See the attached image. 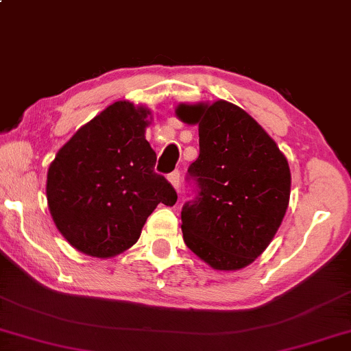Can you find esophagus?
Masks as SVG:
<instances>
[{"label":"esophagus","mask_w":351,"mask_h":351,"mask_svg":"<svg viewBox=\"0 0 351 351\" xmlns=\"http://www.w3.org/2000/svg\"><path fill=\"white\" fill-rule=\"evenodd\" d=\"M180 178H181L180 171H171L170 175H168V181H170L173 188H176V189L180 188Z\"/></svg>","instance_id":"1"}]
</instances>
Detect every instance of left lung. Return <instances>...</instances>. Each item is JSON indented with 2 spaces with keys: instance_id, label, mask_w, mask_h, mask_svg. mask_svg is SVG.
<instances>
[{
  "instance_id": "1",
  "label": "left lung",
  "mask_w": 351,
  "mask_h": 351,
  "mask_svg": "<svg viewBox=\"0 0 351 351\" xmlns=\"http://www.w3.org/2000/svg\"><path fill=\"white\" fill-rule=\"evenodd\" d=\"M180 120L199 125L197 186L181 210L186 245L219 271L255 261L273 241L291 197V168L273 138L231 102L180 104Z\"/></svg>"
}]
</instances>
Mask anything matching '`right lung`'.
Returning a JSON list of instances; mask_svg holds the SVG:
<instances>
[{"label": "right lung", "mask_w": 351, "mask_h": 351, "mask_svg": "<svg viewBox=\"0 0 351 351\" xmlns=\"http://www.w3.org/2000/svg\"><path fill=\"white\" fill-rule=\"evenodd\" d=\"M151 110L117 101L78 130L49 165L46 197L56 228L82 254L109 258L130 249L158 204L176 191L154 171Z\"/></svg>", "instance_id": "right-lung-1"}]
</instances>
